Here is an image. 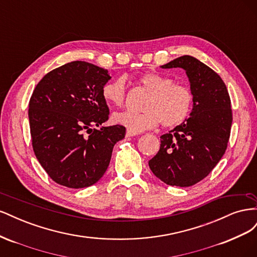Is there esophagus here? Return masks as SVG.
Here are the masks:
<instances>
[{"mask_svg":"<svg viewBox=\"0 0 257 257\" xmlns=\"http://www.w3.org/2000/svg\"><path fill=\"white\" fill-rule=\"evenodd\" d=\"M138 135L137 133H134V132H131V131H126V137H133V136H136Z\"/></svg>","mask_w":257,"mask_h":257,"instance_id":"34e87169","label":"esophagus"}]
</instances>
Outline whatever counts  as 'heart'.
I'll return each instance as SVG.
<instances>
[{"label": "heart", "mask_w": 257, "mask_h": 257, "mask_svg": "<svg viewBox=\"0 0 257 257\" xmlns=\"http://www.w3.org/2000/svg\"><path fill=\"white\" fill-rule=\"evenodd\" d=\"M138 82L148 92L143 104V112L123 111L113 114L116 124L128 131L139 133L153 128L161 123L164 127L181 124L192 111L194 94L188 85L175 83L165 75L150 72L142 75ZM102 96L108 105L120 107L126 98V82L123 77L106 82L102 88Z\"/></svg>", "instance_id": "1"}]
</instances>
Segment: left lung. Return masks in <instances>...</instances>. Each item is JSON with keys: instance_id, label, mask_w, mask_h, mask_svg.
<instances>
[{"instance_id": "8db88e82", "label": "left lung", "mask_w": 257, "mask_h": 257, "mask_svg": "<svg viewBox=\"0 0 257 257\" xmlns=\"http://www.w3.org/2000/svg\"><path fill=\"white\" fill-rule=\"evenodd\" d=\"M161 67L184 69L194 105L188 119L161 136L149 167L164 183L185 188L203 180L225 153L232 121L230 98L221 77L196 58L183 56Z\"/></svg>"}]
</instances>
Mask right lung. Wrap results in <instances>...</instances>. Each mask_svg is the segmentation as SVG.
<instances>
[{"label":"right lung","instance_id":"right-lung-1","mask_svg":"<svg viewBox=\"0 0 257 257\" xmlns=\"http://www.w3.org/2000/svg\"><path fill=\"white\" fill-rule=\"evenodd\" d=\"M111 77L83 61L62 65L37 83L29 104L33 150L54 182L88 188L103 177L122 125L102 126L109 108L102 96Z\"/></svg>","mask_w":257,"mask_h":257}]
</instances>
